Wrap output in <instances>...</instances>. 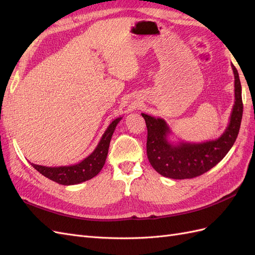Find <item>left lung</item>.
<instances>
[{
	"label": "left lung",
	"mask_w": 255,
	"mask_h": 255,
	"mask_svg": "<svg viewBox=\"0 0 255 255\" xmlns=\"http://www.w3.org/2000/svg\"><path fill=\"white\" fill-rule=\"evenodd\" d=\"M232 70L235 79V101L229 125L217 139L199 143L172 142L169 139L172 132L164 119L141 114L148 128L146 155L151 166L159 174L175 180L192 179L217 165L232 148L241 128L244 109L242 85L234 65Z\"/></svg>",
	"instance_id": "8db88e82"
}]
</instances>
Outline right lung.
Returning <instances> with one entry per match:
<instances>
[{
  "label": "right lung",
  "mask_w": 255,
  "mask_h": 255,
  "mask_svg": "<svg viewBox=\"0 0 255 255\" xmlns=\"http://www.w3.org/2000/svg\"><path fill=\"white\" fill-rule=\"evenodd\" d=\"M122 117H119L112 121L109 128H106L102 135L96 149L90 155L84 158L82 161L74 165L58 166V167H47L36 164H30L38 172H40L48 179L61 185H76L88 181L96 176L103 168L105 160L109 153L110 142L115 128L121 121Z\"/></svg>",
  "instance_id": "obj_1"
}]
</instances>
